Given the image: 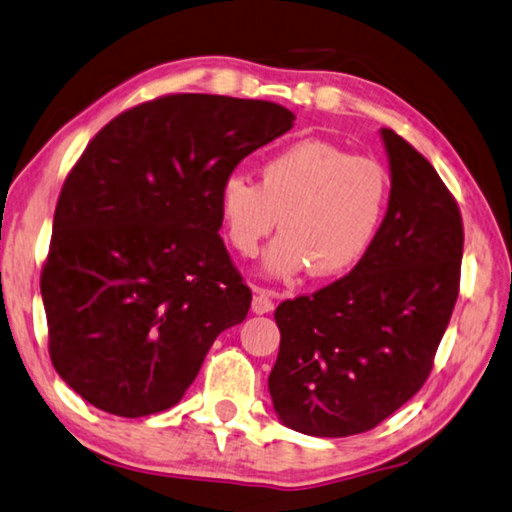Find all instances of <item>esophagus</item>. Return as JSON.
<instances>
[{
    "mask_svg": "<svg viewBox=\"0 0 512 512\" xmlns=\"http://www.w3.org/2000/svg\"><path fill=\"white\" fill-rule=\"evenodd\" d=\"M272 310H274V292L254 285V301H251V312H256V315H267V312H272Z\"/></svg>",
    "mask_w": 512,
    "mask_h": 512,
    "instance_id": "esophagus-1",
    "label": "esophagus"
}]
</instances>
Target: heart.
<instances>
[{
    "instance_id": "heart-1",
    "label": "heart",
    "mask_w": 512,
    "mask_h": 512,
    "mask_svg": "<svg viewBox=\"0 0 512 512\" xmlns=\"http://www.w3.org/2000/svg\"><path fill=\"white\" fill-rule=\"evenodd\" d=\"M391 179L378 161L324 139H301L272 152L261 182L231 173L220 182L218 215L231 247L254 256L276 227L263 270L290 281L308 272L333 279L369 254L389 209Z\"/></svg>"
}]
</instances>
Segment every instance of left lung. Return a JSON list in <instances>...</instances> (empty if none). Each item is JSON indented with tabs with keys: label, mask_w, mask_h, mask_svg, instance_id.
<instances>
[{
	"label": "left lung",
	"mask_w": 512,
	"mask_h": 512,
	"mask_svg": "<svg viewBox=\"0 0 512 512\" xmlns=\"http://www.w3.org/2000/svg\"><path fill=\"white\" fill-rule=\"evenodd\" d=\"M380 137L391 197L369 254L274 312L281 346L267 387L281 423L308 436L369 432L414 398L459 297V206L418 150L393 130Z\"/></svg>",
	"instance_id": "obj_1"
}]
</instances>
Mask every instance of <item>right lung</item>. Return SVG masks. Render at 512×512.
Listing matches in <instances>:
<instances>
[{"label":"right lung","mask_w":512,"mask_h":512,"mask_svg":"<svg viewBox=\"0 0 512 512\" xmlns=\"http://www.w3.org/2000/svg\"><path fill=\"white\" fill-rule=\"evenodd\" d=\"M297 116L272 101L175 94L89 141L53 215L40 290L49 355L96 409L141 418L177 405L251 292L231 265L218 186Z\"/></svg>","instance_id":"obj_1"}]
</instances>
